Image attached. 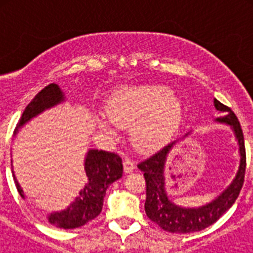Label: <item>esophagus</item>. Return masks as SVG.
<instances>
[{"label": "esophagus", "mask_w": 253, "mask_h": 253, "mask_svg": "<svg viewBox=\"0 0 253 253\" xmlns=\"http://www.w3.org/2000/svg\"><path fill=\"white\" fill-rule=\"evenodd\" d=\"M123 165H124L125 173H130V172H133L134 169H135V165H134V162L130 160V158H125Z\"/></svg>", "instance_id": "esophagus-1"}]
</instances>
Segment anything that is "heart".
<instances>
[{"label": "heart", "instance_id": "heart-1", "mask_svg": "<svg viewBox=\"0 0 253 253\" xmlns=\"http://www.w3.org/2000/svg\"><path fill=\"white\" fill-rule=\"evenodd\" d=\"M106 115L116 126L131 125L135 148L152 151L166 144L176 133L182 120V104L166 86H124L107 99ZM97 124L104 133L116 134L115 126L105 119L99 118Z\"/></svg>", "mask_w": 253, "mask_h": 253}]
</instances>
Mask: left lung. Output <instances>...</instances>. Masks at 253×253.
Wrapping results in <instances>:
<instances>
[{
	"instance_id": "left-lung-1",
	"label": "left lung",
	"mask_w": 253,
	"mask_h": 253,
	"mask_svg": "<svg viewBox=\"0 0 253 253\" xmlns=\"http://www.w3.org/2000/svg\"><path fill=\"white\" fill-rule=\"evenodd\" d=\"M214 106L220 113H225L224 116L216 118L215 122L231 126L240 147V166L236 176L229 186L223 190L214 200L202 207L185 208L175 204L167 195L165 173L167 156L176 143L186 138L190 131L182 138L169 143L167 146L162 147L148 158L138 163V169L144 172V178L147 182V198L144 204L147 216L162 229L171 233H191L208 228L215 223L234 204L242 189L246 171V149L240 122L229 107L219 102L216 99H214Z\"/></svg>"
}]
</instances>
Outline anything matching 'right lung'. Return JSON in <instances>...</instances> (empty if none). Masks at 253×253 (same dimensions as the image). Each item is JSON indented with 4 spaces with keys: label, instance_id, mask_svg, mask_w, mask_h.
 <instances>
[{
    "label": "right lung",
    "instance_id": "obj_1",
    "mask_svg": "<svg viewBox=\"0 0 253 253\" xmlns=\"http://www.w3.org/2000/svg\"><path fill=\"white\" fill-rule=\"evenodd\" d=\"M64 100V93L58 84H48L25 107L21 119L15 129V134H17L19 129L31 119L37 118L48 109L62 104ZM84 172L87 176V184L80 191V195L66 209L48 214L46 219L50 224L63 229H73L82 227L99 215L102 210L106 189L123 176L122 158L111 152L88 149L84 157ZM12 175L17 191L22 199H25V194L17 182L13 171Z\"/></svg>",
    "mask_w": 253,
    "mask_h": 253
}]
</instances>
